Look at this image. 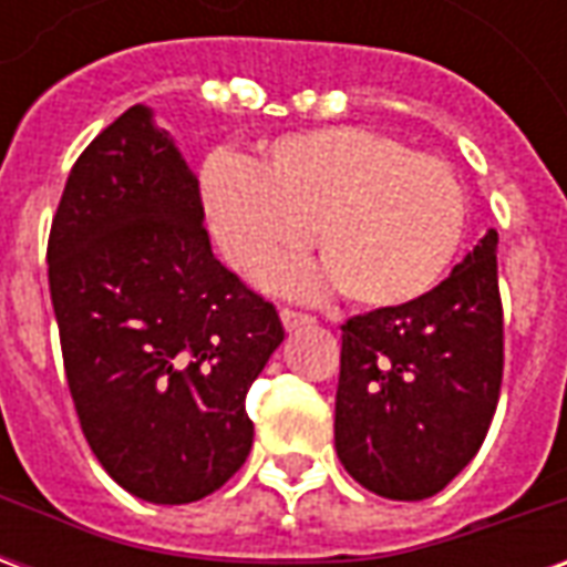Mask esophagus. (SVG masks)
<instances>
[{
	"instance_id": "1",
	"label": "esophagus",
	"mask_w": 567,
	"mask_h": 567,
	"mask_svg": "<svg viewBox=\"0 0 567 567\" xmlns=\"http://www.w3.org/2000/svg\"><path fill=\"white\" fill-rule=\"evenodd\" d=\"M279 319H282L285 331H297V328H307V324H312V319H309V316H303V312H295V309H282V312H279Z\"/></svg>"
}]
</instances>
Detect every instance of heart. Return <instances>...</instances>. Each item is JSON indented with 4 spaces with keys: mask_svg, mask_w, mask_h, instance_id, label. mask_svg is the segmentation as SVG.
Masks as SVG:
<instances>
[{
    "mask_svg": "<svg viewBox=\"0 0 567 567\" xmlns=\"http://www.w3.org/2000/svg\"><path fill=\"white\" fill-rule=\"evenodd\" d=\"M203 203L239 270L300 251L309 227L324 264L276 267L264 279L291 295L340 285L364 309L425 297L464 234V194L450 166L364 127L282 136L260 166L215 154L203 166Z\"/></svg>",
    "mask_w": 567,
    "mask_h": 567,
    "instance_id": "obj_1",
    "label": "heart"
}]
</instances>
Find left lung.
I'll return each instance as SVG.
<instances>
[{
    "label": "left lung",
    "mask_w": 567,
    "mask_h": 567,
    "mask_svg": "<svg viewBox=\"0 0 567 567\" xmlns=\"http://www.w3.org/2000/svg\"><path fill=\"white\" fill-rule=\"evenodd\" d=\"M495 251L486 230L425 297L343 324L333 443L373 495L431 498L483 446L504 370Z\"/></svg>",
    "instance_id": "obj_1"
}]
</instances>
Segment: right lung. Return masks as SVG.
Masks as SVG:
<instances>
[{
	"mask_svg": "<svg viewBox=\"0 0 567 567\" xmlns=\"http://www.w3.org/2000/svg\"><path fill=\"white\" fill-rule=\"evenodd\" d=\"M48 285L69 392L105 474L151 504L221 488L255 437L248 385L285 331L212 255L197 175L148 105L72 166Z\"/></svg>",
	"mask_w": 567,
	"mask_h": 567,
	"instance_id": "obj_1",
	"label": "right lung"
}]
</instances>
